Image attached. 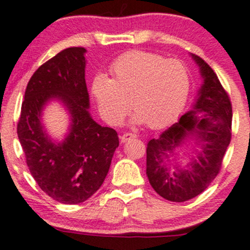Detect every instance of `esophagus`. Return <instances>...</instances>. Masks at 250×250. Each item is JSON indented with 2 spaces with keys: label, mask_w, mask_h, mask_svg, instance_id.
Returning <instances> with one entry per match:
<instances>
[{
  "label": "esophagus",
  "mask_w": 250,
  "mask_h": 250,
  "mask_svg": "<svg viewBox=\"0 0 250 250\" xmlns=\"http://www.w3.org/2000/svg\"><path fill=\"white\" fill-rule=\"evenodd\" d=\"M135 137H136V136H135L134 134L125 133V134H123L122 136H121V142H122V143H125V142H127V141L131 140V138H135Z\"/></svg>",
  "instance_id": "1"
}]
</instances>
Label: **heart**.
Returning <instances> with one entry per match:
<instances>
[{
	"label": "heart",
	"mask_w": 250,
	"mask_h": 250,
	"mask_svg": "<svg viewBox=\"0 0 250 250\" xmlns=\"http://www.w3.org/2000/svg\"><path fill=\"white\" fill-rule=\"evenodd\" d=\"M113 79L98 74L92 95L98 112L108 125H121L131 107L135 125L161 129L178 119L191 87L188 68L178 60L144 51L120 57L110 66Z\"/></svg>",
	"instance_id": "heart-1"
}]
</instances>
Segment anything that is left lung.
Masks as SVG:
<instances>
[{"label":"left lung","mask_w":250,"mask_h":250,"mask_svg":"<svg viewBox=\"0 0 250 250\" xmlns=\"http://www.w3.org/2000/svg\"><path fill=\"white\" fill-rule=\"evenodd\" d=\"M191 57L203 78L193 107L146 146L150 185L161 197L174 203L190 200L208 188L219 173L231 136L233 114L227 93L205 60ZM188 144L194 146L192 155L182 167L179 148Z\"/></svg>","instance_id":"1"}]
</instances>
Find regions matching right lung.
Returning a JSON list of instances; mask_svg holds the SVG:
<instances>
[{"instance_id":"1","label":"right lung","mask_w":250,"mask_h":250,"mask_svg":"<svg viewBox=\"0 0 250 250\" xmlns=\"http://www.w3.org/2000/svg\"><path fill=\"white\" fill-rule=\"evenodd\" d=\"M86 49L68 47L47 60L29 80L17 135L26 164L39 188L62 204L76 205L92 197L106 178L119 136L96 123L89 113L85 80ZM59 102L70 125L62 141L51 138L43 109Z\"/></svg>"}]
</instances>
